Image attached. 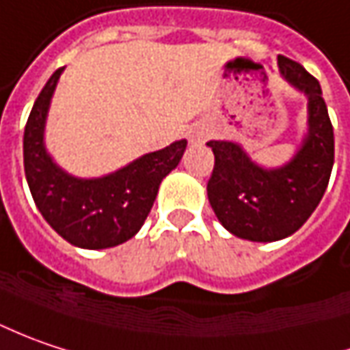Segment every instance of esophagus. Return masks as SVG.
<instances>
[{
    "label": "esophagus",
    "instance_id": "obj_1",
    "mask_svg": "<svg viewBox=\"0 0 350 350\" xmlns=\"http://www.w3.org/2000/svg\"><path fill=\"white\" fill-rule=\"evenodd\" d=\"M206 139V131L202 130V128H197V130H193L189 133V142L191 144H202Z\"/></svg>",
    "mask_w": 350,
    "mask_h": 350
}]
</instances>
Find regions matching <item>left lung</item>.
<instances>
[{
    "mask_svg": "<svg viewBox=\"0 0 350 350\" xmlns=\"http://www.w3.org/2000/svg\"><path fill=\"white\" fill-rule=\"evenodd\" d=\"M278 64L284 79L307 96L309 131L297 155L280 169H262L232 142L206 144L215 153L208 202L228 232L252 242H273L299 230L323 199L335 161L333 124L319 80L284 55Z\"/></svg>",
    "mask_w": 350,
    "mask_h": 350,
    "instance_id": "obj_1",
    "label": "left lung"
}]
</instances>
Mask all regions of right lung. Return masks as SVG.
Returning <instances> with one entry per match:
<instances>
[{
  "label": "right lung",
  "mask_w": 350,
  "mask_h": 350,
  "mask_svg": "<svg viewBox=\"0 0 350 350\" xmlns=\"http://www.w3.org/2000/svg\"><path fill=\"white\" fill-rule=\"evenodd\" d=\"M62 68L46 80L29 114L23 165L33 201L59 234L88 250L112 248L135 234L148 219L159 183L179 165L187 142L148 153L100 179H77L53 163L43 146L44 118Z\"/></svg>",
  "instance_id": "obj_1"
}]
</instances>
